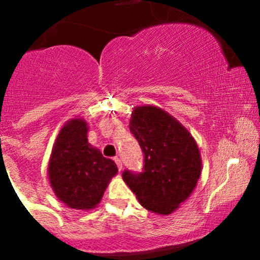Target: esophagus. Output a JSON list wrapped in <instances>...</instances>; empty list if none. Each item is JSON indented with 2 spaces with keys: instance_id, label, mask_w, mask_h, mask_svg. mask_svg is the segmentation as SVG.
Instances as JSON below:
<instances>
[{
  "instance_id": "1",
  "label": "esophagus",
  "mask_w": 260,
  "mask_h": 260,
  "mask_svg": "<svg viewBox=\"0 0 260 260\" xmlns=\"http://www.w3.org/2000/svg\"><path fill=\"white\" fill-rule=\"evenodd\" d=\"M115 162H116V165H117L118 170H120V171H122L123 166H122V161H121L120 157H115Z\"/></svg>"
}]
</instances>
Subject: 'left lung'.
<instances>
[{
  "instance_id": "left-lung-1",
  "label": "left lung",
  "mask_w": 260,
  "mask_h": 260,
  "mask_svg": "<svg viewBox=\"0 0 260 260\" xmlns=\"http://www.w3.org/2000/svg\"><path fill=\"white\" fill-rule=\"evenodd\" d=\"M129 131L144 154V171L126 170L123 181L147 210L169 215L192 194L201 177L198 145L183 124L157 106L134 107Z\"/></svg>"
}]
</instances>
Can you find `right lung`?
Returning a JSON list of instances; mask_svg holds the SVG:
<instances>
[{
	"label": "right lung",
	"mask_w": 260,
	"mask_h": 260,
	"mask_svg": "<svg viewBox=\"0 0 260 260\" xmlns=\"http://www.w3.org/2000/svg\"><path fill=\"white\" fill-rule=\"evenodd\" d=\"M88 123L72 118L59 131L51 156L49 181L55 196L68 208L90 210L96 208L117 166L88 143Z\"/></svg>",
	"instance_id": "add662e5"
}]
</instances>
